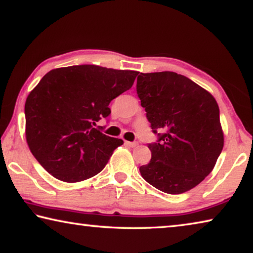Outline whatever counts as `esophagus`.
Segmentation results:
<instances>
[{"instance_id": "esophagus-1", "label": "esophagus", "mask_w": 253, "mask_h": 253, "mask_svg": "<svg viewBox=\"0 0 253 253\" xmlns=\"http://www.w3.org/2000/svg\"><path fill=\"white\" fill-rule=\"evenodd\" d=\"M126 145H127V146H129V147H136V146H138V143H136V142H126Z\"/></svg>"}]
</instances>
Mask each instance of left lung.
<instances>
[{"label": "left lung", "instance_id": "1", "mask_svg": "<svg viewBox=\"0 0 253 253\" xmlns=\"http://www.w3.org/2000/svg\"><path fill=\"white\" fill-rule=\"evenodd\" d=\"M137 95L156 143L152 158L139 168L145 181L169 194H181L200 184L223 148L224 137L216 100L185 76L163 71L137 77Z\"/></svg>", "mask_w": 253, "mask_h": 253}]
</instances>
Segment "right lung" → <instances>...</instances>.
I'll list each match as a JSON object with an SVG mask.
<instances>
[{
  "label": "right lung",
  "mask_w": 253,
  "mask_h": 253,
  "mask_svg": "<svg viewBox=\"0 0 253 253\" xmlns=\"http://www.w3.org/2000/svg\"><path fill=\"white\" fill-rule=\"evenodd\" d=\"M137 71L93 65L49 71L25 101V137L33 156L53 177L81 182L101 172L123 139L95 128L110 101L131 88Z\"/></svg>",
  "instance_id": "obj_1"
}]
</instances>
